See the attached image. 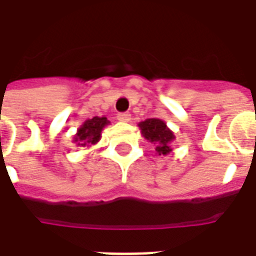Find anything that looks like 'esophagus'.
<instances>
[{
	"label": "esophagus",
	"mask_w": 256,
	"mask_h": 256,
	"mask_svg": "<svg viewBox=\"0 0 256 256\" xmlns=\"http://www.w3.org/2000/svg\"><path fill=\"white\" fill-rule=\"evenodd\" d=\"M118 119H119L120 122L128 123V122H130L132 116H130V114H119V115H118Z\"/></svg>",
	"instance_id": "obj_1"
}]
</instances>
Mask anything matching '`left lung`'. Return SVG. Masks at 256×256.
Listing matches in <instances>:
<instances>
[{"instance_id":"left-lung-1","label":"left lung","mask_w":256,"mask_h":256,"mask_svg":"<svg viewBox=\"0 0 256 256\" xmlns=\"http://www.w3.org/2000/svg\"><path fill=\"white\" fill-rule=\"evenodd\" d=\"M141 134L148 142L156 145V154L166 156L172 152V142L176 140V136L170 128H167L164 120L158 118L145 119L138 123Z\"/></svg>"}]
</instances>
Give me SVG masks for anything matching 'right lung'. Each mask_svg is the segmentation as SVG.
Returning <instances> with one entry per match:
<instances>
[{
	"instance_id": "obj_1",
	"label": "right lung",
	"mask_w": 256,
	"mask_h": 256,
	"mask_svg": "<svg viewBox=\"0 0 256 256\" xmlns=\"http://www.w3.org/2000/svg\"><path fill=\"white\" fill-rule=\"evenodd\" d=\"M110 124V120L106 116H94L92 119L84 120L80 128L76 130V134L74 136L72 142L78 146H92L97 144L101 140V132L102 128Z\"/></svg>"
}]
</instances>
